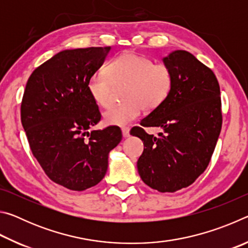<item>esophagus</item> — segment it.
<instances>
[{"instance_id":"esophagus-1","label":"esophagus","mask_w":248,"mask_h":248,"mask_svg":"<svg viewBox=\"0 0 248 248\" xmlns=\"http://www.w3.org/2000/svg\"><path fill=\"white\" fill-rule=\"evenodd\" d=\"M121 131H123V137L124 138H128L130 136V129L128 127H123Z\"/></svg>"}]
</instances>
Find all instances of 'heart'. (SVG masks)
Segmentation results:
<instances>
[{
	"instance_id": "obj_1",
	"label": "heart",
	"mask_w": 248,
	"mask_h": 248,
	"mask_svg": "<svg viewBox=\"0 0 248 248\" xmlns=\"http://www.w3.org/2000/svg\"><path fill=\"white\" fill-rule=\"evenodd\" d=\"M173 73L164 63L140 54L128 52L109 62L106 71L98 70L91 75L87 91L100 107H107L114 86L127 85L124 104L110 106L104 112L105 124L123 125L132 123L142 108L153 110L165 102L173 87Z\"/></svg>"
}]
</instances>
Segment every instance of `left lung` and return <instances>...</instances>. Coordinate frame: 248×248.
<instances>
[{
	"label": "left lung",
	"instance_id": "left-lung-1",
	"mask_svg": "<svg viewBox=\"0 0 248 248\" xmlns=\"http://www.w3.org/2000/svg\"><path fill=\"white\" fill-rule=\"evenodd\" d=\"M173 73L170 94L141 120L142 127H159V137L140 127L144 150L137 166L141 179L159 192L191 185L209 165L222 127L220 86L215 73L185 50L163 58Z\"/></svg>",
	"mask_w": 248,
	"mask_h": 248
}]
</instances>
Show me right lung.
Returning a JSON list of instances; mask_svg holds the SVG:
<instances>
[{
    "instance_id": "obj_1",
    "label": "right lung",
    "mask_w": 248,
    "mask_h": 248,
    "mask_svg": "<svg viewBox=\"0 0 248 248\" xmlns=\"http://www.w3.org/2000/svg\"><path fill=\"white\" fill-rule=\"evenodd\" d=\"M109 51L63 50L33 71L24 92L20 118L33 156L52 182L70 190L97 185L106 175L109 152L123 139L116 125L89 132L102 116L87 82Z\"/></svg>"
}]
</instances>
